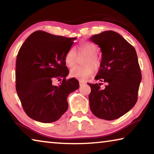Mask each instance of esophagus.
Segmentation results:
<instances>
[{
    "instance_id": "1",
    "label": "esophagus",
    "mask_w": 154,
    "mask_h": 154,
    "mask_svg": "<svg viewBox=\"0 0 154 154\" xmlns=\"http://www.w3.org/2000/svg\"><path fill=\"white\" fill-rule=\"evenodd\" d=\"M85 84V82H83V81H79V85L80 86H82V85H83Z\"/></svg>"
}]
</instances>
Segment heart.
Here are the masks:
<instances>
[{
	"label": "heart",
	"instance_id": "heart-1",
	"mask_svg": "<svg viewBox=\"0 0 154 154\" xmlns=\"http://www.w3.org/2000/svg\"><path fill=\"white\" fill-rule=\"evenodd\" d=\"M77 51L79 54H82L86 56L83 62V65L84 66L72 67L70 71V76L81 80H85L92 76L94 72V69H98L100 65V59L96 55L98 48L94 43L90 41H82L78 44ZM77 54L75 49H69L65 54L64 58L66 66L69 67L73 66Z\"/></svg>",
	"mask_w": 154,
	"mask_h": 154
}]
</instances>
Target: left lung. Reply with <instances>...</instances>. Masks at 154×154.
Wrapping results in <instances>:
<instances>
[{
	"label": "left lung",
	"instance_id": "8db88e82",
	"mask_svg": "<svg viewBox=\"0 0 154 154\" xmlns=\"http://www.w3.org/2000/svg\"><path fill=\"white\" fill-rule=\"evenodd\" d=\"M90 40L100 47L102 59L95 77L100 83L92 84L89 95L90 110L95 116L113 120L134 106L142 76L134 48L119 33L104 31ZM103 82L106 84L102 88Z\"/></svg>",
	"mask_w": 154,
	"mask_h": 154
}]
</instances>
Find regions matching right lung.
I'll list each match as a JSON object with an SVG mask.
<instances>
[{
    "label": "right lung",
    "instance_id": "right-lung-1",
    "mask_svg": "<svg viewBox=\"0 0 154 154\" xmlns=\"http://www.w3.org/2000/svg\"><path fill=\"white\" fill-rule=\"evenodd\" d=\"M75 38L37 30L28 36L18 52L15 82L18 97L26 113L42 123H51L67 111V97L79 87L69 73L64 58ZM63 82L53 85L54 79Z\"/></svg>",
    "mask_w": 154,
    "mask_h": 154
}]
</instances>
